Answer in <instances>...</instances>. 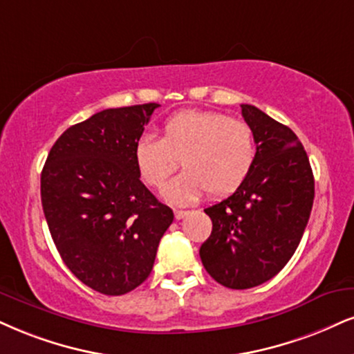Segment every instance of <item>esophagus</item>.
Instances as JSON below:
<instances>
[{"instance_id":"1","label":"esophagus","mask_w":354,"mask_h":354,"mask_svg":"<svg viewBox=\"0 0 354 354\" xmlns=\"http://www.w3.org/2000/svg\"><path fill=\"white\" fill-rule=\"evenodd\" d=\"M174 215H176L177 220H182V218H185L187 215H189V212H187V210H176V212H174Z\"/></svg>"}]
</instances>
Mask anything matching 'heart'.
Masks as SVG:
<instances>
[{
	"instance_id": "heart-1",
	"label": "heart",
	"mask_w": 354,
	"mask_h": 354,
	"mask_svg": "<svg viewBox=\"0 0 354 354\" xmlns=\"http://www.w3.org/2000/svg\"><path fill=\"white\" fill-rule=\"evenodd\" d=\"M254 157L251 126L218 111H178L164 121L160 139L142 136L134 144V164L152 189H162L180 159L185 170L164 190L174 203L198 198L205 190L210 197L231 194L248 177Z\"/></svg>"
}]
</instances>
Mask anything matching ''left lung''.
<instances>
[{
  "instance_id": "1",
  "label": "left lung",
  "mask_w": 354,
  "mask_h": 354,
  "mask_svg": "<svg viewBox=\"0 0 354 354\" xmlns=\"http://www.w3.org/2000/svg\"><path fill=\"white\" fill-rule=\"evenodd\" d=\"M254 131V164L233 195L205 208L212 234L200 248L207 272L230 289H251L282 270L310 218L315 182L295 133L252 104H241Z\"/></svg>"
}]
</instances>
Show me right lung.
I'll return each instance as SVG.
<instances>
[{
    "label": "right lung",
    "mask_w": 354,
    "mask_h": 354,
    "mask_svg": "<svg viewBox=\"0 0 354 354\" xmlns=\"http://www.w3.org/2000/svg\"><path fill=\"white\" fill-rule=\"evenodd\" d=\"M157 103L110 108L65 129L41 174V200L60 257L104 295L149 277L174 213L139 180L134 144Z\"/></svg>",
    "instance_id": "add662e5"
}]
</instances>
